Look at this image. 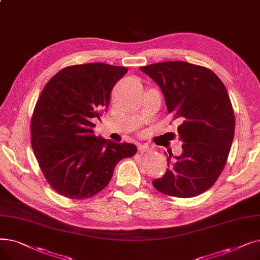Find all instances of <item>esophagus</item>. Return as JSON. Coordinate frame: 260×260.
I'll return each mask as SVG.
<instances>
[{"label":"esophagus","instance_id":"1","mask_svg":"<svg viewBox=\"0 0 260 260\" xmlns=\"http://www.w3.org/2000/svg\"><path fill=\"white\" fill-rule=\"evenodd\" d=\"M138 151L141 153H145V152H150L152 151V146L149 144H139L138 145Z\"/></svg>","mask_w":260,"mask_h":260}]
</instances>
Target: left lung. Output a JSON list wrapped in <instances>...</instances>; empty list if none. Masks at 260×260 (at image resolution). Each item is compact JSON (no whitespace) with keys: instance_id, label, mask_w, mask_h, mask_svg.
<instances>
[{"instance_id":"left-lung-1","label":"left lung","mask_w":260,"mask_h":260,"mask_svg":"<svg viewBox=\"0 0 260 260\" xmlns=\"http://www.w3.org/2000/svg\"><path fill=\"white\" fill-rule=\"evenodd\" d=\"M160 87L169 114L182 118L177 127L183 153L167 155L165 175L153 180L161 193L193 198L208 190L222 173L235 135V115L224 84L211 70L186 61L141 67Z\"/></svg>"}]
</instances>
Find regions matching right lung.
Masks as SVG:
<instances>
[{"label":"right lung","mask_w":260,"mask_h":260,"mask_svg":"<svg viewBox=\"0 0 260 260\" xmlns=\"http://www.w3.org/2000/svg\"><path fill=\"white\" fill-rule=\"evenodd\" d=\"M125 67L102 62L66 67L48 82L31 117V148L50 186L72 200L89 199L109 183L116 165L137 148L98 137L93 118L108 109Z\"/></svg>","instance_id":"1"}]
</instances>
